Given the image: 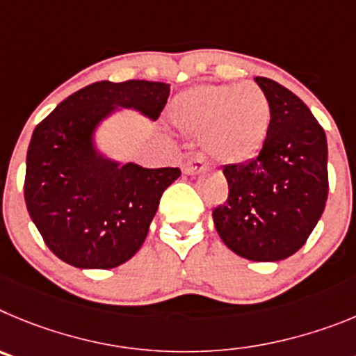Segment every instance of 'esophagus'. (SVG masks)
<instances>
[{
    "label": "esophagus",
    "mask_w": 356,
    "mask_h": 356,
    "mask_svg": "<svg viewBox=\"0 0 356 356\" xmlns=\"http://www.w3.org/2000/svg\"><path fill=\"white\" fill-rule=\"evenodd\" d=\"M204 170H206V159L200 154H193L182 166V172L186 175H197Z\"/></svg>",
    "instance_id": "34e87169"
}]
</instances>
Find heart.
Wrapping results in <instances>:
<instances>
[{
  "label": "heart",
  "instance_id": "obj_1",
  "mask_svg": "<svg viewBox=\"0 0 356 356\" xmlns=\"http://www.w3.org/2000/svg\"><path fill=\"white\" fill-rule=\"evenodd\" d=\"M172 120L182 133L202 136V145L213 159L238 163L264 145L271 106L254 83L197 85L175 99Z\"/></svg>",
  "mask_w": 356,
  "mask_h": 356
}]
</instances>
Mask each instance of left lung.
I'll use <instances>...</instances> for the list:
<instances>
[{"label":"left lung","instance_id":"obj_1","mask_svg":"<svg viewBox=\"0 0 356 356\" xmlns=\"http://www.w3.org/2000/svg\"><path fill=\"white\" fill-rule=\"evenodd\" d=\"M255 83L270 101V133L257 158L223 166L229 197L213 220L234 254L273 262L296 254L325 211L328 147L302 99L273 79Z\"/></svg>","mask_w":356,"mask_h":356}]
</instances>
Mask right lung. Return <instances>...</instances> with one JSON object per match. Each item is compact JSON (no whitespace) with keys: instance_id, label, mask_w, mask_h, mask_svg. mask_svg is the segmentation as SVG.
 Returning <instances> with one entry per match:
<instances>
[{"instance_id":"1","label":"right lung","mask_w":356,"mask_h":356,"mask_svg":"<svg viewBox=\"0 0 356 356\" xmlns=\"http://www.w3.org/2000/svg\"><path fill=\"white\" fill-rule=\"evenodd\" d=\"M168 95L170 86L159 81H97L69 95L35 127L24 200L47 248L63 262L110 270L143 245L163 191L181 170L118 165L94 149L92 134L115 108L156 120Z\"/></svg>"}]
</instances>
